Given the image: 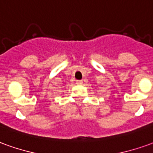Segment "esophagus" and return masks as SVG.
<instances>
[{
    "mask_svg": "<svg viewBox=\"0 0 153 153\" xmlns=\"http://www.w3.org/2000/svg\"><path fill=\"white\" fill-rule=\"evenodd\" d=\"M76 84H78V85H81V84H83V81H82V80H77Z\"/></svg>",
    "mask_w": 153,
    "mask_h": 153,
    "instance_id": "34e87169",
    "label": "esophagus"
}]
</instances>
